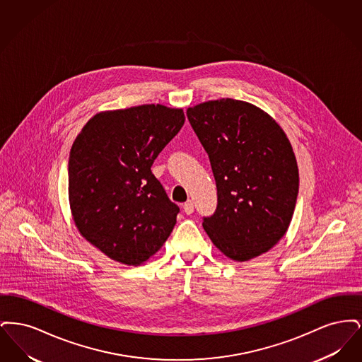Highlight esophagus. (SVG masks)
I'll return each mask as SVG.
<instances>
[{
  "label": "esophagus",
  "mask_w": 362,
  "mask_h": 362,
  "mask_svg": "<svg viewBox=\"0 0 362 362\" xmlns=\"http://www.w3.org/2000/svg\"><path fill=\"white\" fill-rule=\"evenodd\" d=\"M183 210H185V213L189 216V214H192L194 213V204H192V201H187L185 205H183Z\"/></svg>",
  "instance_id": "esophagus-1"
}]
</instances>
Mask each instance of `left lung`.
I'll list each match as a JSON object with an SVG mask.
<instances>
[{"mask_svg": "<svg viewBox=\"0 0 362 362\" xmlns=\"http://www.w3.org/2000/svg\"><path fill=\"white\" fill-rule=\"evenodd\" d=\"M186 114L217 186V210L202 224L207 236L235 262L267 252L286 233L297 201L291 141L273 117L243 100H209Z\"/></svg>", "mask_w": 362, "mask_h": 362, "instance_id": "left-lung-1", "label": "left lung"}]
</instances>
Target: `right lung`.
Segmentation results:
<instances>
[{"instance_id": "add662e5", "label": "right lung", "mask_w": 362, "mask_h": 362, "mask_svg": "<svg viewBox=\"0 0 362 362\" xmlns=\"http://www.w3.org/2000/svg\"><path fill=\"white\" fill-rule=\"evenodd\" d=\"M185 123L182 108L144 104L102 111L69 156V205L80 235L115 262L139 266L170 238L179 207L151 171Z\"/></svg>"}]
</instances>
